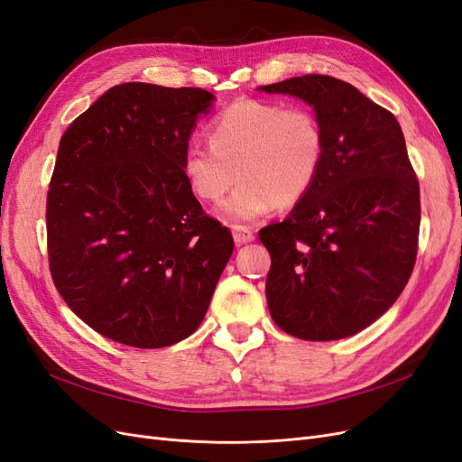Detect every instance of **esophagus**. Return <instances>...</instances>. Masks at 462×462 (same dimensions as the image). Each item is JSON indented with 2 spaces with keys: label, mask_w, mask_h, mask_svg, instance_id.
I'll use <instances>...</instances> for the list:
<instances>
[{
  "label": "esophagus",
  "mask_w": 462,
  "mask_h": 462,
  "mask_svg": "<svg viewBox=\"0 0 462 462\" xmlns=\"http://www.w3.org/2000/svg\"><path fill=\"white\" fill-rule=\"evenodd\" d=\"M233 239H235L236 245H246L250 241H254V233L250 227L233 226Z\"/></svg>",
  "instance_id": "34e87169"
}]
</instances>
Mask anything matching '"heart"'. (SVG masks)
Wrapping results in <instances>:
<instances>
[{
	"label": "heart",
	"instance_id": "1",
	"mask_svg": "<svg viewBox=\"0 0 462 462\" xmlns=\"http://www.w3.org/2000/svg\"><path fill=\"white\" fill-rule=\"evenodd\" d=\"M206 136L208 144L185 150L180 170L194 197L204 202H219L241 177L221 208L233 221L299 204L324 163L326 134L309 107L236 100L208 123Z\"/></svg>",
	"mask_w": 462,
	"mask_h": 462
}]
</instances>
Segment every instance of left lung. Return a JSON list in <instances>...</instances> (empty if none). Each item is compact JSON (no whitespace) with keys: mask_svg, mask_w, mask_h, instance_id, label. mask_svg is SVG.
<instances>
[{"mask_svg":"<svg viewBox=\"0 0 462 462\" xmlns=\"http://www.w3.org/2000/svg\"><path fill=\"white\" fill-rule=\"evenodd\" d=\"M260 90L310 104L326 134L312 190L287 219L258 233L272 256L270 314L292 337H348L391 309L414 270L420 187L401 125L353 85L328 75Z\"/></svg>","mask_w":462,"mask_h":462,"instance_id":"left-lung-1","label":"left lung"}]
</instances>
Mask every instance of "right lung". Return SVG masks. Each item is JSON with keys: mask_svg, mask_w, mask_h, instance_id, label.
Wrapping results in <instances>:
<instances>
[{"mask_svg": "<svg viewBox=\"0 0 462 462\" xmlns=\"http://www.w3.org/2000/svg\"><path fill=\"white\" fill-rule=\"evenodd\" d=\"M214 96L123 82L61 136L46 202L55 289L87 326L138 348L197 331L233 235L189 189L180 163Z\"/></svg>", "mask_w": 462, "mask_h": 462, "instance_id": "1", "label": "right lung"}]
</instances>
